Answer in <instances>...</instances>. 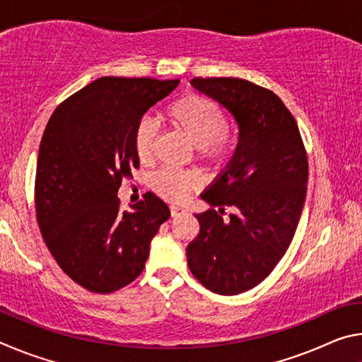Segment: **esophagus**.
Masks as SVG:
<instances>
[{
    "mask_svg": "<svg viewBox=\"0 0 362 362\" xmlns=\"http://www.w3.org/2000/svg\"><path fill=\"white\" fill-rule=\"evenodd\" d=\"M183 211H185V209H183V207H180V206H170V216H173V217H177Z\"/></svg>",
    "mask_w": 362,
    "mask_h": 362,
    "instance_id": "34e87169",
    "label": "esophagus"
}]
</instances>
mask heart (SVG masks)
<instances>
[{
  "instance_id": "b5f03b06",
  "label": "heart",
  "mask_w": 362,
  "mask_h": 362,
  "mask_svg": "<svg viewBox=\"0 0 362 362\" xmlns=\"http://www.w3.org/2000/svg\"><path fill=\"white\" fill-rule=\"evenodd\" d=\"M164 119L196 146L198 158L207 166H225L235 153L236 139L226 129L228 121L223 110L203 95L185 94L170 102L164 110ZM155 137L156 131L151 121H140L134 131V151L140 163L151 158ZM151 185L164 199L183 201L198 187V177L182 170L161 169L153 175Z\"/></svg>"
}]
</instances>
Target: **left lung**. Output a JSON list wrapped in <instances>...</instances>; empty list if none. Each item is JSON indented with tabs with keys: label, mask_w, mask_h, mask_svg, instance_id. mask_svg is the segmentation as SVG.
<instances>
[{
	"label": "left lung",
	"mask_w": 362,
	"mask_h": 362,
	"mask_svg": "<svg viewBox=\"0 0 362 362\" xmlns=\"http://www.w3.org/2000/svg\"><path fill=\"white\" fill-rule=\"evenodd\" d=\"M193 88L228 110L240 127L231 161L201 194L199 233L188 268L207 289L236 296L260 284L283 259L302 214L308 158L292 113L279 97L241 78H193ZM225 206L237 209L228 221Z\"/></svg>",
	"instance_id": "8db88e82"
}]
</instances>
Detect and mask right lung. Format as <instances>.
I'll use <instances>...</instances> for the list:
<instances>
[{
	"mask_svg": "<svg viewBox=\"0 0 362 362\" xmlns=\"http://www.w3.org/2000/svg\"><path fill=\"white\" fill-rule=\"evenodd\" d=\"M179 79L103 76L56 108L42 134L35 209L54 259L76 284L110 293L144 272L170 212L153 193L121 211V182L139 168L134 131Z\"/></svg>",
	"mask_w": 362,
	"mask_h": 362,
	"instance_id": "add662e5",
	"label": "right lung"
}]
</instances>
